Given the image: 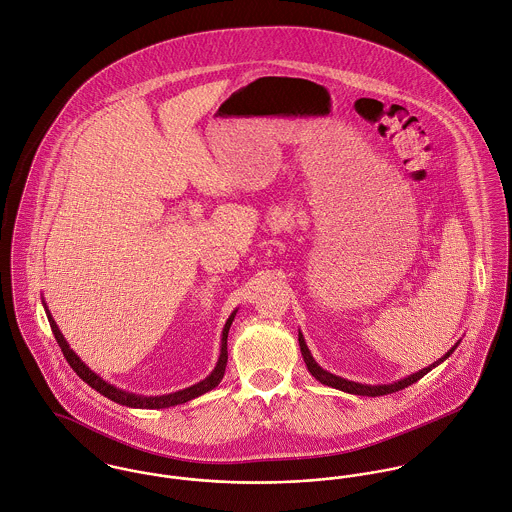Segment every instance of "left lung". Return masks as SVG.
I'll return each mask as SVG.
<instances>
[{"instance_id": "left-lung-1", "label": "left lung", "mask_w": 512, "mask_h": 512, "mask_svg": "<svg viewBox=\"0 0 512 512\" xmlns=\"http://www.w3.org/2000/svg\"><path fill=\"white\" fill-rule=\"evenodd\" d=\"M297 339H299V349H301V357H303V361H305V366H307V370L311 372V376H315L321 384H325V386H331V388H337V390H343V392H349V394H357V396H372V398H376V396H384V394H392V392H398V390H402V388H408L410 384H414V382H418L424 374H428L432 368H436V366L441 365L445 359H449V355L457 349V345H459V341L441 357L438 359L434 365L426 366V368H422V370H418V372H412L410 376H404V378H400V380H396V382H388V384H361V382H355V380H347V378H341V376H337V374H331V372H327L325 368H321V366L317 365V361L311 357V351L307 349V345H305V339H303V333L299 331V335H297Z\"/></svg>"}]
</instances>
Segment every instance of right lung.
<instances>
[{"instance_id":"obj_1","label":"right lung","mask_w":512,"mask_h":512,"mask_svg":"<svg viewBox=\"0 0 512 512\" xmlns=\"http://www.w3.org/2000/svg\"><path fill=\"white\" fill-rule=\"evenodd\" d=\"M43 307H45L49 325H51V329H53V335H55V339H57V343H59V347H61L65 359L69 361V365H71L74 372H76L88 386H92V388H94L96 392H100L102 396L114 400L116 404H122V406H128V408H142V410H144V408H146V410H155V408L159 410V408H171V406H177V404H185V402H189V400H193V398H197V396H201V394H205V392H209V390H213V388L219 386L220 380H222V376H224V368H226V363H228V351H226L228 329H230V325H232V321H234V315H236V311H238V309H234V311L230 313V317L226 319V323H224L222 337H220L219 361H217V366L213 368V372H211L207 378H203L201 382H197V384H193V386H189V388H183V390H177V392H171V394H163V396H142V394H134V392H128V390H122V388L110 384V382L104 380L100 374H96L94 370H90L88 366L84 365V363L80 361V357L69 347L67 339L63 337V333H61L59 325L55 323V319H53V315H51V311H49L45 299H43Z\"/></svg>"}]
</instances>
